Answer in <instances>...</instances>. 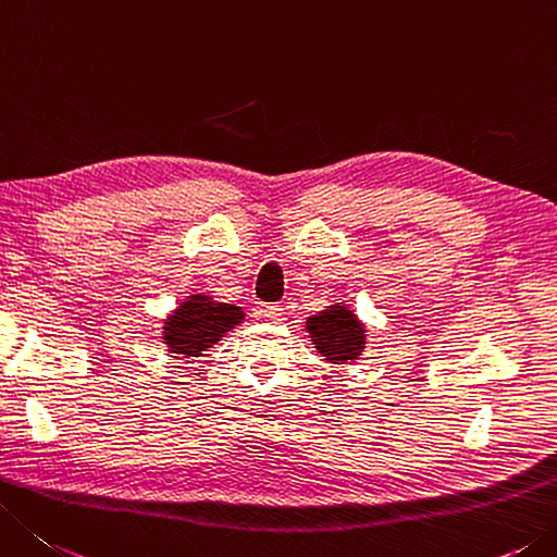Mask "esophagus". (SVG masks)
<instances>
[{
  "instance_id": "obj_1",
  "label": "esophagus",
  "mask_w": 557,
  "mask_h": 557,
  "mask_svg": "<svg viewBox=\"0 0 557 557\" xmlns=\"http://www.w3.org/2000/svg\"><path fill=\"white\" fill-rule=\"evenodd\" d=\"M261 314H264L269 322H283V308L281 306H264Z\"/></svg>"
}]
</instances>
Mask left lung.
Wrapping results in <instances>:
<instances>
[{
  "label": "left lung",
  "mask_w": 557,
  "mask_h": 557,
  "mask_svg": "<svg viewBox=\"0 0 557 557\" xmlns=\"http://www.w3.org/2000/svg\"><path fill=\"white\" fill-rule=\"evenodd\" d=\"M306 330L314 349L330 363H349L366 349V324L344 302L312 314L306 320Z\"/></svg>",
  "instance_id": "1"
}]
</instances>
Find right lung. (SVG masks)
<instances>
[{"mask_svg":"<svg viewBox=\"0 0 557 557\" xmlns=\"http://www.w3.org/2000/svg\"><path fill=\"white\" fill-rule=\"evenodd\" d=\"M245 320V310L233 302H218L206 293H194L162 324L166 351L176 359L203 356L225 334Z\"/></svg>","mask_w":557,"mask_h":557,"instance_id":"right-lung-1","label":"right lung"}]
</instances>
